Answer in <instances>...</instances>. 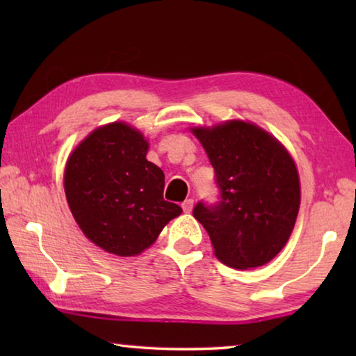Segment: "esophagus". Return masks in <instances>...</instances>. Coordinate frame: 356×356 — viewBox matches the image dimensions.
Segmentation results:
<instances>
[{"instance_id":"34e87169","label":"esophagus","mask_w":356,"mask_h":356,"mask_svg":"<svg viewBox=\"0 0 356 356\" xmlns=\"http://www.w3.org/2000/svg\"><path fill=\"white\" fill-rule=\"evenodd\" d=\"M193 204H195V202H193V200H185V201L182 202V209H184V212H186V213L191 212Z\"/></svg>"}]
</instances>
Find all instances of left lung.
<instances>
[{"instance_id": "left-lung-1", "label": "left lung", "mask_w": 356, "mask_h": 356, "mask_svg": "<svg viewBox=\"0 0 356 356\" xmlns=\"http://www.w3.org/2000/svg\"><path fill=\"white\" fill-rule=\"evenodd\" d=\"M193 134L206 149L220 191L216 202L200 201L193 209L215 256L234 268L270 262L284 248L298 215L292 156L267 131L242 120Z\"/></svg>"}]
</instances>
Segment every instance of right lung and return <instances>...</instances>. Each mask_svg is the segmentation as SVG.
Returning <instances> with one entry per match:
<instances>
[{
	"mask_svg": "<svg viewBox=\"0 0 356 356\" xmlns=\"http://www.w3.org/2000/svg\"><path fill=\"white\" fill-rule=\"evenodd\" d=\"M147 149L140 131L113 122L94 130L65 165L72 215L84 236L111 254H140L182 213L163 200L165 174L146 159Z\"/></svg>",
	"mask_w": 356,
	"mask_h": 356,
	"instance_id": "add662e5",
	"label": "right lung"
}]
</instances>
